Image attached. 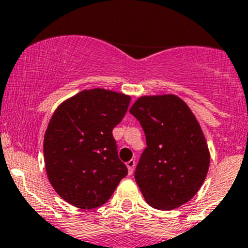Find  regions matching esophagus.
<instances>
[{"label":"esophagus","instance_id":"34e87169","mask_svg":"<svg viewBox=\"0 0 248 248\" xmlns=\"http://www.w3.org/2000/svg\"><path fill=\"white\" fill-rule=\"evenodd\" d=\"M126 165H127V169H128V173H129V175H132V173H133V171H135L136 161L133 160V159H132V160L127 161Z\"/></svg>","mask_w":248,"mask_h":248}]
</instances>
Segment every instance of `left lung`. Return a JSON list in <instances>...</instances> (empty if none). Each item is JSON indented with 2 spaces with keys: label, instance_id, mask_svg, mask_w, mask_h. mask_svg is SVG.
<instances>
[{
  "label": "left lung",
  "instance_id": "1",
  "mask_svg": "<svg viewBox=\"0 0 248 248\" xmlns=\"http://www.w3.org/2000/svg\"><path fill=\"white\" fill-rule=\"evenodd\" d=\"M129 112L145 135L135 179L148 204L170 210L188 202L204 182L209 152L200 124L176 95L142 96Z\"/></svg>",
  "mask_w": 248,
  "mask_h": 248
}]
</instances>
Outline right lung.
<instances>
[{"instance_id":"obj_1","label":"right lung","mask_w":248,"mask_h":248,"mask_svg":"<svg viewBox=\"0 0 248 248\" xmlns=\"http://www.w3.org/2000/svg\"><path fill=\"white\" fill-rule=\"evenodd\" d=\"M131 98L105 89L83 90L57 108L44 138L50 184L75 207L105 204L124 176L112 129L122 121Z\"/></svg>"}]
</instances>
